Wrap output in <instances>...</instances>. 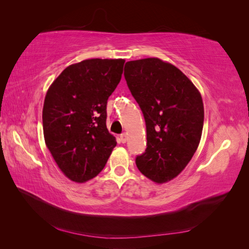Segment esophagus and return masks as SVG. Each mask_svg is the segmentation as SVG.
<instances>
[{"label":"esophagus","instance_id":"1","mask_svg":"<svg viewBox=\"0 0 249 249\" xmlns=\"http://www.w3.org/2000/svg\"><path fill=\"white\" fill-rule=\"evenodd\" d=\"M120 140H122L123 143L126 142V140H127V134L126 133H123L122 135H120Z\"/></svg>","mask_w":249,"mask_h":249}]
</instances>
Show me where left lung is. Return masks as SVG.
Returning a JSON list of instances; mask_svg holds the SVG:
<instances>
[{"label": "left lung", "mask_w": 249, "mask_h": 249, "mask_svg": "<svg viewBox=\"0 0 249 249\" xmlns=\"http://www.w3.org/2000/svg\"><path fill=\"white\" fill-rule=\"evenodd\" d=\"M124 78L146 124L147 147L136 158L137 167L153 182L167 183L198 147L205 117L200 92L178 67L159 58L126 62Z\"/></svg>", "instance_id": "8db88e82"}]
</instances>
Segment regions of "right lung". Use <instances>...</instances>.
<instances>
[{
  "label": "right lung",
  "instance_id": "obj_1",
  "mask_svg": "<svg viewBox=\"0 0 249 249\" xmlns=\"http://www.w3.org/2000/svg\"><path fill=\"white\" fill-rule=\"evenodd\" d=\"M124 59H87L59 74L42 109L46 145L63 175L85 183L103 170L116 139L107 129V101L122 79Z\"/></svg>",
  "mask_w": 249,
  "mask_h": 249
}]
</instances>
